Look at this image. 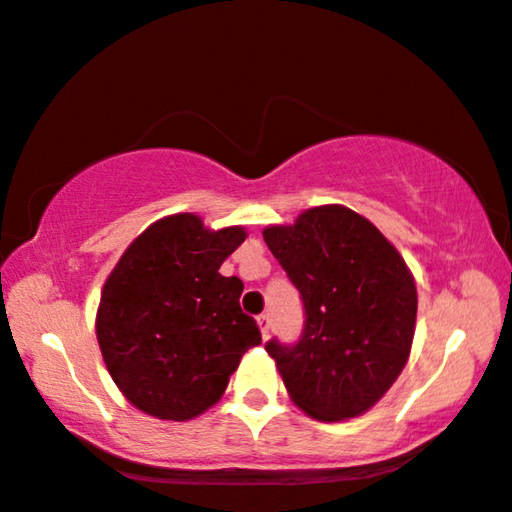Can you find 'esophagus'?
I'll return each mask as SVG.
<instances>
[{"label":"esophagus","mask_w":512,"mask_h":512,"mask_svg":"<svg viewBox=\"0 0 512 512\" xmlns=\"http://www.w3.org/2000/svg\"><path fill=\"white\" fill-rule=\"evenodd\" d=\"M258 328H261V335L265 340H268L270 335V314H258Z\"/></svg>","instance_id":"obj_1"}]
</instances>
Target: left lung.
Returning <instances> with one entry per match:
<instances>
[{"instance_id": "1", "label": "left lung", "mask_w": 512, "mask_h": 512, "mask_svg": "<svg viewBox=\"0 0 512 512\" xmlns=\"http://www.w3.org/2000/svg\"><path fill=\"white\" fill-rule=\"evenodd\" d=\"M263 240L305 310L298 342H265L286 391L321 422L361 415L408 361L417 319L408 265L373 223L338 205L265 228Z\"/></svg>"}]
</instances>
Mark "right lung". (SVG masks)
<instances>
[{
    "label": "right lung",
    "mask_w": 512,
    "mask_h": 512,
    "mask_svg": "<svg viewBox=\"0 0 512 512\" xmlns=\"http://www.w3.org/2000/svg\"><path fill=\"white\" fill-rule=\"evenodd\" d=\"M242 228L207 230L174 214L125 249L102 289L97 342L125 398L158 419L198 417L219 401L247 349L261 345L242 312V279L219 268Z\"/></svg>",
    "instance_id": "obj_1"
}]
</instances>
